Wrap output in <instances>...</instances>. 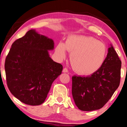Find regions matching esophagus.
<instances>
[{
	"instance_id": "1",
	"label": "esophagus",
	"mask_w": 127,
	"mask_h": 127,
	"mask_svg": "<svg viewBox=\"0 0 127 127\" xmlns=\"http://www.w3.org/2000/svg\"><path fill=\"white\" fill-rule=\"evenodd\" d=\"M62 71H63V73H67L68 72V70H67V68L65 67V68H64V69H63V70H62Z\"/></svg>"
}]
</instances>
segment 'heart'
Segmentation results:
<instances>
[{
    "mask_svg": "<svg viewBox=\"0 0 127 127\" xmlns=\"http://www.w3.org/2000/svg\"><path fill=\"white\" fill-rule=\"evenodd\" d=\"M70 53L71 65L79 74L89 76L100 69L105 60L107 49L105 45L93 37L71 35L64 44L60 42L56 51L60 58L66 57V50Z\"/></svg>",
    "mask_w": 127,
    "mask_h": 127,
    "instance_id": "heart-1",
    "label": "heart"
}]
</instances>
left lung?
<instances>
[{
	"instance_id": "obj_1",
	"label": "left lung",
	"mask_w": 127,
	"mask_h": 127,
	"mask_svg": "<svg viewBox=\"0 0 127 127\" xmlns=\"http://www.w3.org/2000/svg\"><path fill=\"white\" fill-rule=\"evenodd\" d=\"M111 46L98 71L89 76L72 77L73 97L81 111H92L103 107L120 85L122 61Z\"/></svg>"
}]
</instances>
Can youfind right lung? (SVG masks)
Wrapping results in <instances>:
<instances>
[{
	"mask_svg": "<svg viewBox=\"0 0 127 127\" xmlns=\"http://www.w3.org/2000/svg\"><path fill=\"white\" fill-rule=\"evenodd\" d=\"M53 39L30 30L16 40L5 61L7 84L10 92L21 102L39 105L45 101L53 81L63 66L50 57Z\"/></svg>",
	"mask_w": 127,
	"mask_h": 127,
	"instance_id": "add662e5",
	"label": "right lung"
}]
</instances>
